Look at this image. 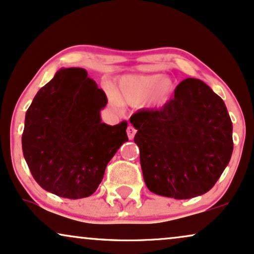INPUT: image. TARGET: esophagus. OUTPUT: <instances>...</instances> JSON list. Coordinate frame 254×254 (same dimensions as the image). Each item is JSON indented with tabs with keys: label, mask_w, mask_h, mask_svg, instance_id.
<instances>
[{
	"label": "esophagus",
	"mask_w": 254,
	"mask_h": 254,
	"mask_svg": "<svg viewBox=\"0 0 254 254\" xmlns=\"http://www.w3.org/2000/svg\"><path fill=\"white\" fill-rule=\"evenodd\" d=\"M135 133H136L135 128H134L133 126H128V128H127V135H128V138H129V140H132L134 138Z\"/></svg>",
	"instance_id": "esophagus-1"
}]
</instances>
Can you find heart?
Listing matches in <instances>:
<instances>
[{"mask_svg": "<svg viewBox=\"0 0 254 254\" xmlns=\"http://www.w3.org/2000/svg\"><path fill=\"white\" fill-rule=\"evenodd\" d=\"M174 90V83L162 74H126L118 80L115 98L122 104H138L147 100L151 107H163Z\"/></svg>", "mask_w": 254, "mask_h": 254, "instance_id": "obj_1", "label": "heart"}]
</instances>
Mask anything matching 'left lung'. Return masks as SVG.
I'll use <instances>...</instances> for the list:
<instances>
[{
  "label": "left lung",
  "mask_w": 254,
  "mask_h": 254,
  "mask_svg": "<svg viewBox=\"0 0 254 254\" xmlns=\"http://www.w3.org/2000/svg\"><path fill=\"white\" fill-rule=\"evenodd\" d=\"M138 129L146 187L157 195L187 199L216 183L233 152V125L222 98L204 82L187 78L159 110L130 116Z\"/></svg>",
  "instance_id": "obj_1"
}]
</instances>
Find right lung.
<instances>
[{
  "label": "right lung",
  "mask_w": 254,
  "mask_h": 254,
  "mask_svg": "<svg viewBox=\"0 0 254 254\" xmlns=\"http://www.w3.org/2000/svg\"><path fill=\"white\" fill-rule=\"evenodd\" d=\"M107 96L84 68L57 71L26 113L22 152L31 174L46 191L64 198L88 197L125 141L127 121L101 120Z\"/></svg>",
  "instance_id": "1"
}]
</instances>
